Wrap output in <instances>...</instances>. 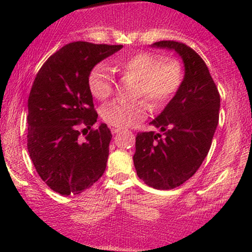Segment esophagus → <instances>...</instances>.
Segmentation results:
<instances>
[{
    "label": "esophagus",
    "mask_w": 252,
    "mask_h": 252,
    "mask_svg": "<svg viewBox=\"0 0 252 252\" xmlns=\"http://www.w3.org/2000/svg\"><path fill=\"white\" fill-rule=\"evenodd\" d=\"M110 129H111V132L112 134H118V132H121V128H116V126H110Z\"/></svg>",
    "instance_id": "esophagus-1"
}]
</instances>
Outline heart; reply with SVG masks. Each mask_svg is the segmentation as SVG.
<instances>
[{
  "instance_id": "heart-1",
  "label": "heart",
  "mask_w": 252,
  "mask_h": 252,
  "mask_svg": "<svg viewBox=\"0 0 252 252\" xmlns=\"http://www.w3.org/2000/svg\"><path fill=\"white\" fill-rule=\"evenodd\" d=\"M115 67L123 77L137 82L132 97L144 98L153 109L164 108L174 98L184 79V68L178 59L152 52H137L120 58L115 62ZM88 85L92 96L105 100L114 91V77L104 63H97L90 71ZM145 101L115 100L103 106L100 116L109 126L126 128L146 117L148 104Z\"/></svg>"
}]
</instances>
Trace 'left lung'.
Wrapping results in <instances>:
<instances>
[{
    "label": "left lung",
    "instance_id": "obj_1",
    "mask_svg": "<svg viewBox=\"0 0 252 252\" xmlns=\"http://www.w3.org/2000/svg\"><path fill=\"white\" fill-rule=\"evenodd\" d=\"M153 46L174 50L185 63L182 84L153 121L154 131L136 136L134 164L138 178L156 189H172L199 169L219 121L220 94L202 58L186 43L163 40Z\"/></svg>",
    "mask_w": 252,
    "mask_h": 252
}]
</instances>
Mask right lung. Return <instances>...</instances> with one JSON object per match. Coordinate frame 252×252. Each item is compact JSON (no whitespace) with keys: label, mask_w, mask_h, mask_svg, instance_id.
<instances>
[{"label":"right lung","mask_w":252,"mask_h":252,"mask_svg":"<svg viewBox=\"0 0 252 252\" xmlns=\"http://www.w3.org/2000/svg\"><path fill=\"white\" fill-rule=\"evenodd\" d=\"M122 47L71 42L52 54L34 79L27 148L37 174L59 194H79L104 174L112 135L104 123L92 128L98 115L88 77L96 63ZM79 126L89 129L84 139Z\"/></svg>","instance_id":"1"}]
</instances>
